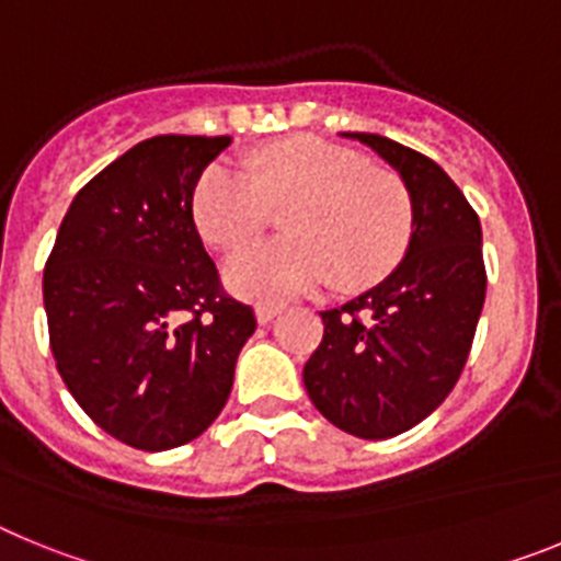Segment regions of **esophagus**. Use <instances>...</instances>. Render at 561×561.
Returning <instances> with one entry per match:
<instances>
[{"label": "esophagus", "instance_id": "esophagus-1", "mask_svg": "<svg viewBox=\"0 0 561 561\" xmlns=\"http://www.w3.org/2000/svg\"><path fill=\"white\" fill-rule=\"evenodd\" d=\"M277 314H280V306H275V304H257L255 306L257 323H270V320H275Z\"/></svg>", "mask_w": 561, "mask_h": 561}]
</instances>
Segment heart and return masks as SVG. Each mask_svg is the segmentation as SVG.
<instances>
[{
  "instance_id": "heart-1",
  "label": "heart",
  "mask_w": 561,
  "mask_h": 561,
  "mask_svg": "<svg viewBox=\"0 0 561 561\" xmlns=\"http://www.w3.org/2000/svg\"><path fill=\"white\" fill-rule=\"evenodd\" d=\"M289 205L277 241L247 247L225 266V284L250 300H286L329 280L362 289L388 275L413 230L410 196L393 173L317 137H286L252 157L250 171L213 162L193 187V221L216 250L247 244Z\"/></svg>"
}]
</instances>
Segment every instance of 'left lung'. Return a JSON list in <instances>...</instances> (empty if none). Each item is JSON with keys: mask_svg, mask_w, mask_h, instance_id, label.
<instances>
[{"mask_svg": "<svg viewBox=\"0 0 561 561\" xmlns=\"http://www.w3.org/2000/svg\"><path fill=\"white\" fill-rule=\"evenodd\" d=\"M342 137L374 148L399 173L413 232L379 286L320 311L323 342L306 362L304 385L334 427L381 440L427 419L463 370L485 300L483 232L438 162L379 134Z\"/></svg>", "mask_w": 561, "mask_h": 561, "instance_id": "obj_1", "label": "left lung"}]
</instances>
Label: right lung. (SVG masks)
I'll return each mask as SVG.
<instances>
[{"mask_svg":"<svg viewBox=\"0 0 561 561\" xmlns=\"http://www.w3.org/2000/svg\"><path fill=\"white\" fill-rule=\"evenodd\" d=\"M230 142L160 134L128 148L78 191L44 266L58 374L83 413L134 449L199 438L255 331L193 225V187Z\"/></svg>","mask_w":561,"mask_h":561,"instance_id":"obj_1","label":"right lung"}]
</instances>
